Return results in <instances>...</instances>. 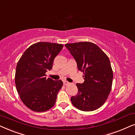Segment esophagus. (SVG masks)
Listing matches in <instances>:
<instances>
[{
    "instance_id": "1",
    "label": "esophagus",
    "mask_w": 135,
    "mask_h": 135,
    "mask_svg": "<svg viewBox=\"0 0 135 135\" xmlns=\"http://www.w3.org/2000/svg\"><path fill=\"white\" fill-rule=\"evenodd\" d=\"M63 84L64 85H68L70 84V83L68 82V81H63Z\"/></svg>"
}]
</instances>
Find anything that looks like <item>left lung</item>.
<instances>
[{
	"label": "left lung",
	"instance_id": "8db88e82",
	"mask_svg": "<svg viewBox=\"0 0 135 135\" xmlns=\"http://www.w3.org/2000/svg\"><path fill=\"white\" fill-rule=\"evenodd\" d=\"M83 72L85 80L77 84L78 93L71 97L75 108L83 111H93L102 106L111 90L113 72L108 56L96 44L81 42L65 44Z\"/></svg>",
	"mask_w": 135,
	"mask_h": 135
}]
</instances>
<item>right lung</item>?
I'll return each mask as SVG.
<instances>
[{
  "label": "right lung",
  "mask_w": 135,
  "mask_h": 135,
  "mask_svg": "<svg viewBox=\"0 0 135 135\" xmlns=\"http://www.w3.org/2000/svg\"><path fill=\"white\" fill-rule=\"evenodd\" d=\"M62 47V44L37 42L27 49L18 61L16 90L24 104L34 111H46L56 103L62 82L46 79L45 73L52 69L53 60Z\"/></svg>",
  "instance_id": "1"
}]
</instances>
